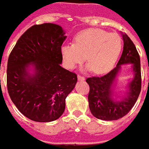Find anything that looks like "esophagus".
<instances>
[{"mask_svg": "<svg viewBox=\"0 0 149 149\" xmlns=\"http://www.w3.org/2000/svg\"><path fill=\"white\" fill-rule=\"evenodd\" d=\"M78 78V80L79 81H84L85 80V78L84 76H81V75H78L77 76Z\"/></svg>", "mask_w": 149, "mask_h": 149, "instance_id": "1", "label": "esophagus"}]
</instances>
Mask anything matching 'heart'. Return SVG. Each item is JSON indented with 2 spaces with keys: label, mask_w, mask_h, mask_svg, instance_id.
Here are the masks:
<instances>
[{
  "label": "heart",
  "mask_w": 149,
  "mask_h": 149,
  "mask_svg": "<svg viewBox=\"0 0 149 149\" xmlns=\"http://www.w3.org/2000/svg\"><path fill=\"white\" fill-rule=\"evenodd\" d=\"M122 49L123 40L118 34L108 33L100 29H88L77 34L74 44L62 45L61 53L68 69L75 68L86 56L87 70L104 74L113 67Z\"/></svg>",
  "instance_id": "heart-1"
}]
</instances>
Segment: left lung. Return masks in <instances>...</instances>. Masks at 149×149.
Segmentation results:
<instances>
[{
	"label": "left lung",
	"mask_w": 149,
	"mask_h": 149,
	"mask_svg": "<svg viewBox=\"0 0 149 149\" xmlns=\"http://www.w3.org/2000/svg\"><path fill=\"white\" fill-rule=\"evenodd\" d=\"M123 51L114 69L102 77L88 78L90 87L89 109L96 118L113 121L127 114L135 104L141 90L140 59L135 45L127 34L122 33ZM131 64L133 77L123 91H116V83L123 64Z\"/></svg>",
	"instance_id": "obj_1"
}]
</instances>
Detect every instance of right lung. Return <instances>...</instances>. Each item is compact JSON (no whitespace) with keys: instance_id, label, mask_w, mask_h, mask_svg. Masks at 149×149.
Returning <instances> with one entry per match:
<instances>
[{"instance_id":"right-lung-1","label":"right lung","mask_w":149,"mask_h":149,"mask_svg":"<svg viewBox=\"0 0 149 149\" xmlns=\"http://www.w3.org/2000/svg\"><path fill=\"white\" fill-rule=\"evenodd\" d=\"M61 26L34 25L10 53L7 88L13 103L29 119L49 123L64 113L65 98L75 87L77 75L61 67V45L66 39Z\"/></svg>"}]
</instances>
